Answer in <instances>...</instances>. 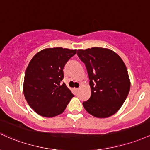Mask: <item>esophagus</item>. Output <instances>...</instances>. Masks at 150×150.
Masks as SVG:
<instances>
[{"instance_id":"1","label":"esophagus","mask_w":150,"mask_h":150,"mask_svg":"<svg viewBox=\"0 0 150 150\" xmlns=\"http://www.w3.org/2000/svg\"><path fill=\"white\" fill-rule=\"evenodd\" d=\"M74 90L76 91H78L79 90V88H74Z\"/></svg>"}]
</instances>
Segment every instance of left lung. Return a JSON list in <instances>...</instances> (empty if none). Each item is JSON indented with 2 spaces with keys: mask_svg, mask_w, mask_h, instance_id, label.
Returning <instances> with one entry per match:
<instances>
[{
  "mask_svg": "<svg viewBox=\"0 0 150 150\" xmlns=\"http://www.w3.org/2000/svg\"><path fill=\"white\" fill-rule=\"evenodd\" d=\"M85 64L91 95L83 105L89 114L104 118L115 113L125 102L130 88L127 68L115 52L101 47L79 50Z\"/></svg>",
  "mask_w": 150,
  "mask_h": 150,
  "instance_id": "1",
  "label": "left lung"
}]
</instances>
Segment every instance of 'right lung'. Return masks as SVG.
I'll return each instance as SVG.
<instances>
[{
    "label": "right lung",
    "mask_w": 150,
    "mask_h": 150,
    "mask_svg": "<svg viewBox=\"0 0 150 150\" xmlns=\"http://www.w3.org/2000/svg\"><path fill=\"white\" fill-rule=\"evenodd\" d=\"M76 50L47 48L30 62L25 74L23 92L32 109L43 117L61 114L74 96L67 88L63 69Z\"/></svg>",
    "instance_id": "add662e5"
}]
</instances>
